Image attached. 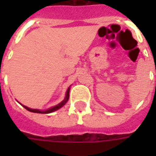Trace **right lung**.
<instances>
[{
	"mask_svg": "<svg viewBox=\"0 0 156 156\" xmlns=\"http://www.w3.org/2000/svg\"><path fill=\"white\" fill-rule=\"evenodd\" d=\"M69 97V88L68 90H67V91H66V98H65V100H64L62 102L60 103L59 104H57L56 106H54V107H52V108H51L48 109V110H46V111H40V110H38V109L29 108L24 106V105H23V106L24 107V108H25L27 110H28L29 112H36V113H50V112H52L58 110L59 108H61V107H63L64 105L66 104V102L68 101Z\"/></svg>",
	"mask_w": 156,
	"mask_h": 156,
	"instance_id": "add662e5",
	"label": "right lung"
}]
</instances>
